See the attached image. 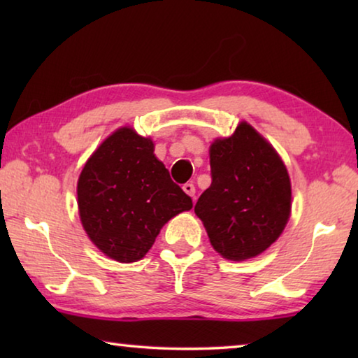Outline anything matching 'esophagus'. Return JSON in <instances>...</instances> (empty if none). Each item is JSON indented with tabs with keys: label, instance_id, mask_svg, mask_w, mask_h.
<instances>
[{
	"label": "esophagus",
	"instance_id": "esophagus-1",
	"mask_svg": "<svg viewBox=\"0 0 358 358\" xmlns=\"http://www.w3.org/2000/svg\"><path fill=\"white\" fill-rule=\"evenodd\" d=\"M183 191L187 194V196L192 197V199H194V196H196V186H194L192 183L183 185Z\"/></svg>",
	"mask_w": 358,
	"mask_h": 358
}]
</instances>
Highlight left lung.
Wrapping results in <instances>:
<instances>
[{
  "instance_id": "8db88e82",
  "label": "left lung",
  "mask_w": 358,
  "mask_h": 358,
  "mask_svg": "<svg viewBox=\"0 0 358 358\" xmlns=\"http://www.w3.org/2000/svg\"><path fill=\"white\" fill-rule=\"evenodd\" d=\"M211 185L194 207L211 246L229 260L259 256L290 215V178L276 150L248 124L210 147Z\"/></svg>"
}]
</instances>
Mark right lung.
Wrapping results in <instances>:
<instances>
[{"label":"right lung","instance_id":"obj_1","mask_svg":"<svg viewBox=\"0 0 358 358\" xmlns=\"http://www.w3.org/2000/svg\"><path fill=\"white\" fill-rule=\"evenodd\" d=\"M151 138L120 128L90 156L77 183L78 213L90 240L110 259L137 262L162 226L192 208L155 156Z\"/></svg>","mask_w":358,"mask_h":358}]
</instances>
